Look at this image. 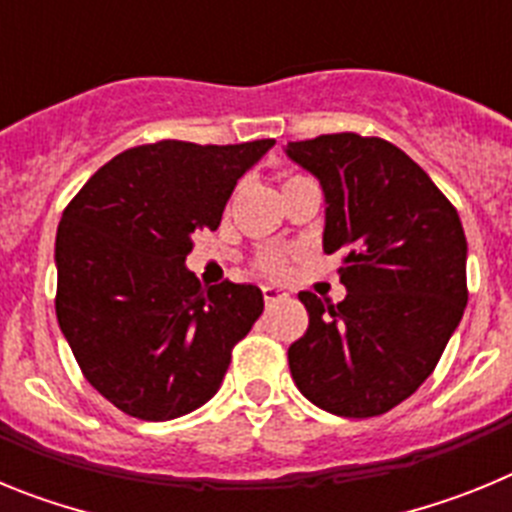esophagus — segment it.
<instances>
[{"label": "esophagus", "instance_id": "34e87169", "mask_svg": "<svg viewBox=\"0 0 512 512\" xmlns=\"http://www.w3.org/2000/svg\"><path fill=\"white\" fill-rule=\"evenodd\" d=\"M261 292H264L266 305H274V302L287 300V292H284V289H279V287H264Z\"/></svg>", "mask_w": 512, "mask_h": 512}]
</instances>
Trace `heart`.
<instances>
[{"label":"heart","instance_id":"b5f03b06","mask_svg":"<svg viewBox=\"0 0 512 512\" xmlns=\"http://www.w3.org/2000/svg\"><path fill=\"white\" fill-rule=\"evenodd\" d=\"M295 179H302V176H289L287 182H295ZM256 266H259L261 274H266V277H284L289 271V251H266L261 253L259 261H256Z\"/></svg>","mask_w":512,"mask_h":512}]
</instances>
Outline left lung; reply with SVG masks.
I'll list each match as a JSON object with an SVG mask.
<instances>
[{"mask_svg": "<svg viewBox=\"0 0 512 512\" xmlns=\"http://www.w3.org/2000/svg\"><path fill=\"white\" fill-rule=\"evenodd\" d=\"M325 194L323 251L341 253L346 300L300 292L307 333L289 346L297 390L343 418H374L431 377L467 307L459 212L390 140L356 133L287 143Z\"/></svg>", "mask_w": 512, "mask_h": 512, "instance_id": "obj_1", "label": "left lung"}]
</instances>
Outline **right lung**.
Masks as SVG:
<instances>
[{
	"label": "right lung",
	"mask_w": 512,
	"mask_h": 512,
	"mask_svg": "<svg viewBox=\"0 0 512 512\" xmlns=\"http://www.w3.org/2000/svg\"><path fill=\"white\" fill-rule=\"evenodd\" d=\"M274 140H158L102 166L63 210L56 318L94 390L140 420L205 405L264 312L253 284L202 287L184 266L235 184Z\"/></svg>",
	"instance_id": "1"
}]
</instances>
